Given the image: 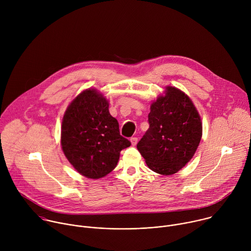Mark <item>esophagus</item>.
Instances as JSON below:
<instances>
[{
	"mask_svg": "<svg viewBox=\"0 0 251 251\" xmlns=\"http://www.w3.org/2000/svg\"><path fill=\"white\" fill-rule=\"evenodd\" d=\"M130 141H131V144H132V146H136V145H137V142H138V138H136V137H132V138L130 139Z\"/></svg>",
	"mask_w": 251,
	"mask_h": 251,
	"instance_id": "esophagus-1",
	"label": "esophagus"
}]
</instances>
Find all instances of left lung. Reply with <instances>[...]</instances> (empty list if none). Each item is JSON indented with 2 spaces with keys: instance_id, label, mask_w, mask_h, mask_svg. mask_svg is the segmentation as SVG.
Wrapping results in <instances>:
<instances>
[{
  "instance_id": "left-lung-1",
  "label": "left lung",
  "mask_w": 251,
  "mask_h": 251,
  "mask_svg": "<svg viewBox=\"0 0 251 251\" xmlns=\"http://www.w3.org/2000/svg\"><path fill=\"white\" fill-rule=\"evenodd\" d=\"M149 129L137 144L147 166L161 175L180 171L195 155L201 139V116L190 97L173 86L166 87L151 104Z\"/></svg>"
}]
</instances>
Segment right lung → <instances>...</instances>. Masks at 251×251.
<instances>
[{"label": "right lung", "mask_w": 251, "mask_h": 251, "mask_svg": "<svg viewBox=\"0 0 251 251\" xmlns=\"http://www.w3.org/2000/svg\"><path fill=\"white\" fill-rule=\"evenodd\" d=\"M109 104L96 89H86L68 105L61 125V148L82 176L99 178L113 171L131 143L119 132Z\"/></svg>", "instance_id": "1"}]
</instances>
